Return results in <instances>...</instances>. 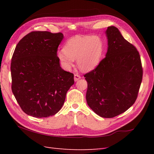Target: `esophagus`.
<instances>
[{"label":"esophagus","instance_id":"1","mask_svg":"<svg viewBox=\"0 0 154 154\" xmlns=\"http://www.w3.org/2000/svg\"><path fill=\"white\" fill-rule=\"evenodd\" d=\"M80 78H81V77H80V75H78V74H74V81H75V82H76V81H78V80H80Z\"/></svg>","mask_w":154,"mask_h":154}]
</instances>
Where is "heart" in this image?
Masks as SVG:
<instances>
[{"mask_svg": "<svg viewBox=\"0 0 154 154\" xmlns=\"http://www.w3.org/2000/svg\"><path fill=\"white\" fill-rule=\"evenodd\" d=\"M103 51V44L98 36H76L66 42L63 50L57 53L60 62L66 70H70L74 60L81 70L88 72L100 63Z\"/></svg>", "mask_w": 154, "mask_h": 154, "instance_id": "b5f03b06", "label": "heart"}]
</instances>
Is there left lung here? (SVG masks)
Masks as SVG:
<instances>
[{"label":"left lung","instance_id":"1","mask_svg":"<svg viewBox=\"0 0 154 154\" xmlns=\"http://www.w3.org/2000/svg\"><path fill=\"white\" fill-rule=\"evenodd\" d=\"M106 34V57L84 77L88 105L100 116L110 118L124 113L136 102L143 70L138 51L116 27H108Z\"/></svg>","mask_w":154,"mask_h":154}]
</instances>
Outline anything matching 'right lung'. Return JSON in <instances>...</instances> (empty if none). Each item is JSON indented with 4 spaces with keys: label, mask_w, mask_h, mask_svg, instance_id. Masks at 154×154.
<instances>
[{
    "label": "right lung",
    "mask_w": 154,
    "mask_h": 154,
    "mask_svg": "<svg viewBox=\"0 0 154 154\" xmlns=\"http://www.w3.org/2000/svg\"><path fill=\"white\" fill-rule=\"evenodd\" d=\"M63 34L34 31L16 46L11 60L12 91L23 111L34 118L56 114L63 106L74 74L60 67L57 50Z\"/></svg>",
    "instance_id": "1"
}]
</instances>
